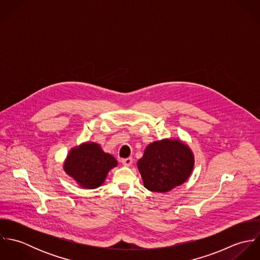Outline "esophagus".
<instances>
[{
    "label": "esophagus",
    "instance_id": "esophagus-1",
    "mask_svg": "<svg viewBox=\"0 0 260 260\" xmlns=\"http://www.w3.org/2000/svg\"><path fill=\"white\" fill-rule=\"evenodd\" d=\"M132 162H133V160H132V158H131V157L124 158V159H122V160H121V163H122L123 165H125V166H130V165L132 164Z\"/></svg>",
    "mask_w": 260,
    "mask_h": 260
}]
</instances>
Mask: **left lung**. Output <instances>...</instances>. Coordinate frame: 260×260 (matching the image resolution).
<instances>
[{
	"label": "left lung",
	"instance_id": "1",
	"mask_svg": "<svg viewBox=\"0 0 260 260\" xmlns=\"http://www.w3.org/2000/svg\"><path fill=\"white\" fill-rule=\"evenodd\" d=\"M137 166L145 188L165 193L189 178L194 166V155L179 139H162L149 144Z\"/></svg>",
	"mask_w": 260,
	"mask_h": 260
}]
</instances>
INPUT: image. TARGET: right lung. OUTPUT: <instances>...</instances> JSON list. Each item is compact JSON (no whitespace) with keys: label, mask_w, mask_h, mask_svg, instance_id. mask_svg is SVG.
<instances>
[{"label":"right lung","mask_w":260,"mask_h":260,"mask_svg":"<svg viewBox=\"0 0 260 260\" xmlns=\"http://www.w3.org/2000/svg\"><path fill=\"white\" fill-rule=\"evenodd\" d=\"M117 165V160L99 144L86 142L70 150L63 168L81 187L95 189L104 183L108 172Z\"/></svg>","instance_id":"1"}]
</instances>
